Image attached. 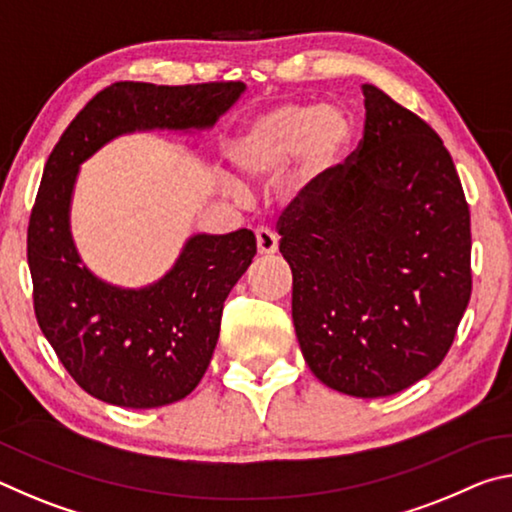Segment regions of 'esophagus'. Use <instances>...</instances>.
Returning a JSON list of instances; mask_svg holds the SVG:
<instances>
[{
	"label": "esophagus",
	"mask_w": 512,
	"mask_h": 512,
	"mask_svg": "<svg viewBox=\"0 0 512 512\" xmlns=\"http://www.w3.org/2000/svg\"><path fill=\"white\" fill-rule=\"evenodd\" d=\"M255 239H257V253L262 257H268V255H275L277 253V237L273 230L268 228H259L255 232Z\"/></svg>",
	"instance_id": "obj_1"
}]
</instances>
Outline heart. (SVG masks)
Masks as SVG:
<instances>
[{"label":"heart","instance_id":"1","mask_svg":"<svg viewBox=\"0 0 512 512\" xmlns=\"http://www.w3.org/2000/svg\"><path fill=\"white\" fill-rule=\"evenodd\" d=\"M352 126L341 110L318 103H280L250 119L230 146V160L248 178H266L302 151V173L314 178L334 167Z\"/></svg>","mask_w":512,"mask_h":512}]
</instances>
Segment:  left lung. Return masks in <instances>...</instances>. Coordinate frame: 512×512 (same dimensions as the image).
<instances>
[{"instance_id": "1", "label": "left lung", "mask_w": 512, "mask_h": 512, "mask_svg": "<svg viewBox=\"0 0 512 512\" xmlns=\"http://www.w3.org/2000/svg\"><path fill=\"white\" fill-rule=\"evenodd\" d=\"M363 140L277 221L311 372L386 397L440 366L472 293L470 207L436 131L363 85Z\"/></svg>"}]
</instances>
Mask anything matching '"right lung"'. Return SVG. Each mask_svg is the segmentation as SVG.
I'll list each match as a JSON object with an SVG mask.
<instances>
[{"mask_svg": "<svg viewBox=\"0 0 512 512\" xmlns=\"http://www.w3.org/2000/svg\"><path fill=\"white\" fill-rule=\"evenodd\" d=\"M244 90L239 81L112 83L49 155L27 235L33 309L65 370L101 402L155 409L194 391L219 341L223 302L253 262L257 241L246 228L194 235L158 282L115 287L81 264L69 232L79 167L119 135L210 128Z\"/></svg>", "mask_w": 512, "mask_h": 512, "instance_id": "obj_1", "label": "right lung"}]
</instances>
